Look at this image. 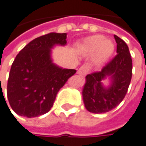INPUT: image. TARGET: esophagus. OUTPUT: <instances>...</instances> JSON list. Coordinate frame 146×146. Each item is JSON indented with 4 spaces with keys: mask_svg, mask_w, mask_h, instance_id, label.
<instances>
[{
    "mask_svg": "<svg viewBox=\"0 0 146 146\" xmlns=\"http://www.w3.org/2000/svg\"><path fill=\"white\" fill-rule=\"evenodd\" d=\"M90 71V66L88 64H85L83 66H81L79 70H78V74L81 75V76H85Z\"/></svg>",
    "mask_w": 146,
    "mask_h": 146,
    "instance_id": "1",
    "label": "esophagus"
}]
</instances>
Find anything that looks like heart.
<instances>
[{
  "label": "heart",
  "mask_w": 146,
  "mask_h": 146,
  "mask_svg": "<svg viewBox=\"0 0 146 146\" xmlns=\"http://www.w3.org/2000/svg\"><path fill=\"white\" fill-rule=\"evenodd\" d=\"M115 49L113 42L105 39L104 36L96 35L85 39L82 44V53L85 55L94 56V65L101 66L112 54Z\"/></svg>",
  "instance_id": "obj_1"
}]
</instances>
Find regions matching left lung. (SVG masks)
<instances>
[{
    "label": "left lung",
    "instance_id": "left-lung-1",
    "mask_svg": "<svg viewBox=\"0 0 146 146\" xmlns=\"http://www.w3.org/2000/svg\"><path fill=\"white\" fill-rule=\"evenodd\" d=\"M117 43V54L101 72L88 74L83 87L82 96L86 109L94 114L108 112L125 98L132 79L133 63L127 43L117 36H114ZM110 80L106 87L103 82Z\"/></svg>",
    "mask_w": 146,
    "mask_h": 146
}]
</instances>
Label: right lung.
<instances>
[{
  "label": "right lung",
  "instance_id": "obj_1",
  "mask_svg": "<svg viewBox=\"0 0 146 146\" xmlns=\"http://www.w3.org/2000/svg\"><path fill=\"white\" fill-rule=\"evenodd\" d=\"M66 44V33L52 32L35 38L17 54L7 92L16 114L32 118L50 110L59 90L76 72L75 69L62 68L53 62L51 49Z\"/></svg>",
  "mask_w": 146,
  "mask_h": 146
}]
</instances>
